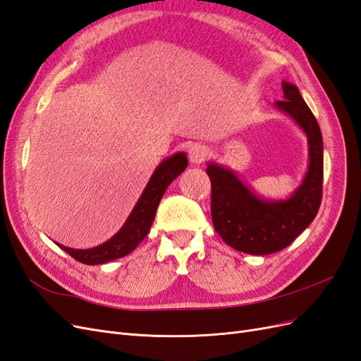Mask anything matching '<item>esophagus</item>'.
Returning a JSON list of instances; mask_svg holds the SVG:
<instances>
[{"label": "esophagus", "instance_id": "esophagus-1", "mask_svg": "<svg viewBox=\"0 0 361 361\" xmlns=\"http://www.w3.org/2000/svg\"><path fill=\"white\" fill-rule=\"evenodd\" d=\"M207 152H209V150H207V147L203 146V145H199V143L191 145L190 149H188L190 161L192 164H202L207 157Z\"/></svg>", "mask_w": 361, "mask_h": 361}]
</instances>
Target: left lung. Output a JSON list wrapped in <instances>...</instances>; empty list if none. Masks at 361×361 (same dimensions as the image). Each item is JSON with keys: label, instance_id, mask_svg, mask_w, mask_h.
Segmentation results:
<instances>
[{"label": "left lung", "instance_id": "left-lung-1", "mask_svg": "<svg viewBox=\"0 0 361 361\" xmlns=\"http://www.w3.org/2000/svg\"><path fill=\"white\" fill-rule=\"evenodd\" d=\"M280 111L292 117L309 141V170L286 200H264L239 180L236 174L207 164L211 179V214L216 233L232 248L264 256L286 248L309 227L319 211L324 179V145L318 122L300 94L297 85L283 81Z\"/></svg>", "mask_w": 361, "mask_h": 361}]
</instances>
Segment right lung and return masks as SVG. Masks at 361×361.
Listing matches in <instances>:
<instances>
[{"label":"right lung","instance_id":"right-lung-1","mask_svg":"<svg viewBox=\"0 0 361 361\" xmlns=\"http://www.w3.org/2000/svg\"><path fill=\"white\" fill-rule=\"evenodd\" d=\"M187 166L188 158L183 152L164 159L154 174H152L143 194L140 195L135 207L128 216L123 227L111 239H108L106 243L87 250H75L61 244L57 245L66 251L68 255H71L75 260L85 265L106 264V262L129 255L149 233L164 192H166L169 185L187 169Z\"/></svg>","mask_w":361,"mask_h":361}]
</instances>
